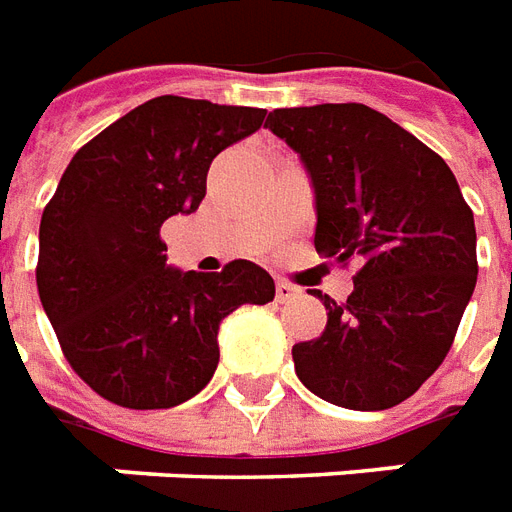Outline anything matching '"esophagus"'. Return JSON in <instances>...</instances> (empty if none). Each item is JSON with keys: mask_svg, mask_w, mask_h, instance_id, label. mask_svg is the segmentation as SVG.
<instances>
[{"mask_svg": "<svg viewBox=\"0 0 512 512\" xmlns=\"http://www.w3.org/2000/svg\"><path fill=\"white\" fill-rule=\"evenodd\" d=\"M295 298H300L298 287H292L290 282H276V300L279 303H292Z\"/></svg>", "mask_w": 512, "mask_h": 512, "instance_id": "esophagus-1", "label": "esophagus"}]
</instances>
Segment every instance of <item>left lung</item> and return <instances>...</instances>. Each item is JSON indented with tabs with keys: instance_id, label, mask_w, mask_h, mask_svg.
Here are the masks:
<instances>
[{
	"instance_id": "obj_1",
	"label": "left lung",
	"mask_w": 512,
	"mask_h": 512,
	"mask_svg": "<svg viewBox=\"0 0 512 512\" xmlns=\"http://www.w3.org/2000/svg\"><path fill=\"white\" fill-rule=\"evenodd\" d=\"M265 128L311 179L322 257L360 260L346 303L295 343L308 392L349 411H386L427 381L454 343L478 279L475 220L446 161L365 104L268 112Z\"/></svg>"
}]
</instances>
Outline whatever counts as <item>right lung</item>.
Returning <instances> with one entry per match:
<instances>
[{"label":"right lung","instance_id":"right-lung-1","mask_svg":"<svg viewBox=\"0 0 512 512\" xmlns=\"http://www.w3.org/2000/svg\"><path fill=\"white\" fill-rule=\"evenodd\" d=\"M265 109L158 96L77 150L39 222L37 290L74 373L109 403L174 408L212 381L222 319L273 300L271 273L166 263L161 225L193 214L209 166Z\"/></svg>","mask_w":512,"mask_h":512}]
</instances>
